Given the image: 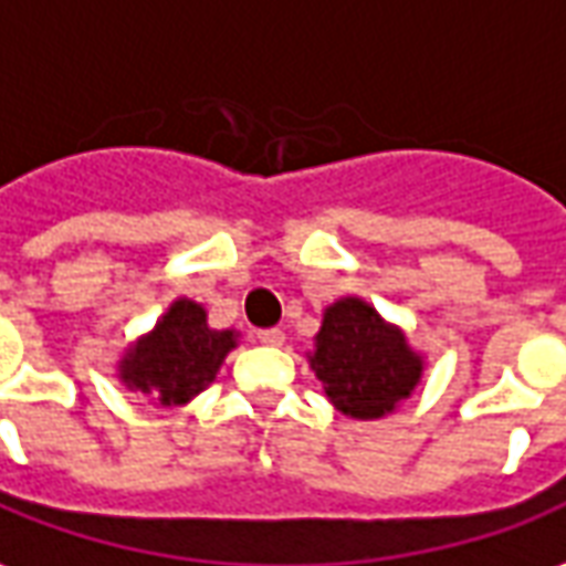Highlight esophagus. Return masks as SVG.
<instances>
[{"label":"esophagus","instance_id":"1","mask_svg":"<svg viewBox=\"0 0 566 566\" xmlns=\"http://www.w3.org/2000/svg\"><path fill=\"white\" fill-rule=\"evenodd\" d=\"M255 338H259L261 345H271V348H280V345L286 342V333H283V329H259V333H255Z\"/></svg>","mask_w":566,"mask_h":566}]
</instances>
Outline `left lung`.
<instances>
[{"mask_svg": "<svg viewBox=\"0 0 566 566\" xmlns=\"http://www.w3.org/2000/svg\"><path fill=\"white\" fill-rule=\"evenodd\" d=\"M323 395L350 419H381L395 412L422 379V354L407 335L364 298H338L323 311L321 333L307 357Z\"/></svg>", "mask_w": 566, "mask_h": 566, "instance_id": "left-lung-1", "label": "left lung"}]
</instances>
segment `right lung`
<instances>
[{"mask_svg": "<svg viewBox=\"0 0 566 566\" xmlns=\"http://www.w3.org/2000/svg\"><path fill=\"white\" fill-rule=\"evenodd\" d=\"M237 348L233 329H212L206 307L178 298L119 360V379L157 407H185L206 391L224 357Z\"/></svg>", "mask_w": 566, "mask_h": 566, "instance_id": "1", "label": "right lung"}]
</instances>
